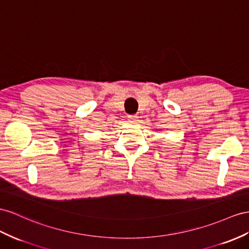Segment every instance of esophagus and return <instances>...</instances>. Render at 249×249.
I'll return each instance as SVG.
<instances>
[{
	"instance_id": "34e87169",
	"label": "esophagus",
	"mask_w": 249,
	"mask_h": 249,
	"mask_svg": "<svg viewBox=\"0 0 249 249\" xmlns=\"http://www.w3.org/2000/svg\"><path fill=\"white\" fill-rule=\"evenodd\" d=\"M128 118L132 121V122H135V121H137L138 119V116H128Z\"/></svg>"
}]
</instances>
